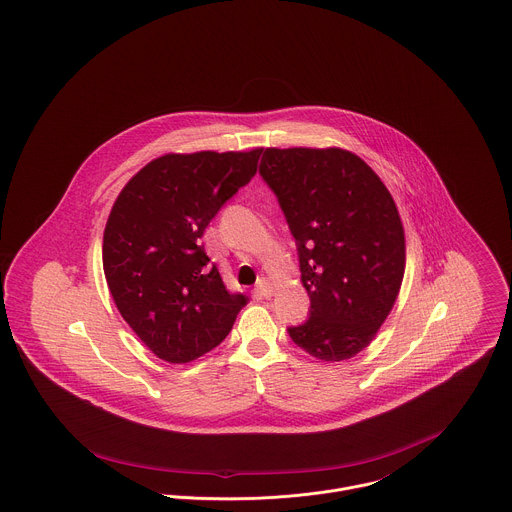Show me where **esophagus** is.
<instances>
[{"label": "esophagus", "instance_id": "34e87169", "mask_svg": "<svg viewBox=\"0 0 512 512\" xmlns=\"http://www.w3.org/2000/svg\"><path fill=\"white\" fill-rule=\"evenodd\" d=\"M257 291H259L265 299H269V297L275 293V287H273V283H271V281H267V279H259V283H257Z\"/></svg>", "mask_w": 512, "mask_h": 512}]
</instances>
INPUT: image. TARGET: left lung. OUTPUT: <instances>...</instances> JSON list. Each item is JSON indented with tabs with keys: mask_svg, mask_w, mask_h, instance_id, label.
Wrapping results in <instances>:
<instances>
[{
	"mask_svg": "<svg viewBox=\"0 0 512 512\" xmlns=\"http://www.w3.org/2000/svg\"><path fill=\"white\" fill-rule=\"evenodd\" d=\"M259 173L297 241L311 299L309 321L289 335L317 361H347L371 345L401 291L407 245L397 203L341 147H267Z\"/></svg>",
	"mask_w": 512,
	"mask_h": 512,
	"instance_id": "left-lung-1",
	"label": "left lung"
}]
</instances>
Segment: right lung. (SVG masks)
<instances>
[{"label": "right lung", "mask_w": 512, "mask_h": 512, "mask_svg": "<svg viewBox=\"0 0 512 512\" xmlns=\"http://www.w3.org/2000/svg\"><path fill=\"white\" fill-rule=\"evenodd\" d=\"M249 151L165 153L119 191L103 231V271L117 311L159 359L185 365L215 349L249 297L231 293L201 237L257 173Z\"/></svg>", "instance_id": "1"}]
</instances>
